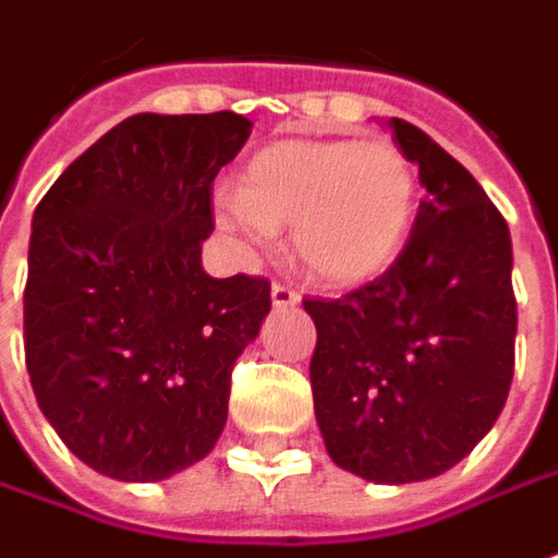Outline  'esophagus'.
Here are the masks:
<instances>
[{"instance_id": "esophagus-1", "label": "esophagus", "mask_w": 558, "mask_h": 558, "mask_svg": "<svg viewBox=\"0 0 558 558\" xmlns=\"http://www.w3.org/2000/svg\"><path fill=\"white\" fill-rule=\"evenodd\" d=\"M299 299H302V292L295 290L292 283H283V280L271 283V302H275V307L299 305Z\"/></svg>"}]
</instances>
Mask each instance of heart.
<instances>
[{
  "mask_svg": "<svg viewBox=\"0 0 558 558\" xmlns=\"http://www.w3.org/2000/svg\"><path fill=\"white\" fill-rule=\"evenodd\" d=\"M414 205V162L389 138L280 142L217 198V220L253 244L295 226V251L317 278L360 283L399 256Z\"/></svg>",
  "mask_w": 558,
  "mask_h": 558,
  "instance_id": "heart-1",
  "label": "heart"
}]
</instances>
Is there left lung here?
I'll use <instances>...</instances> for the list:
<instances>
[{
	"label": "left lung",
	"mask_w": 558,
	"mask_h": 558,
	"mask_svg": "<svg viewBox=\"0 0 558 558\" xmlns=\"http://www.w3.org/2000/svg\"><path fill=\"white\" fill-rule=\"evenodd\" d=\"M426 198L396 263L341 299H305L317 326L314 414L335 465L374 483L438 477L508 401L517 299L510 232L483 186L426 132L389 120Z\"/></svg>",
	"instance_id": "left-lung-1"
}]
</instances>
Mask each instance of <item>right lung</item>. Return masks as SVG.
I'll list each match as a JSON object with an SVG mask.
<instances>
[{
    "mask_svg": "<svg viewBox=\"0 0 558 558\" xmlns=\"http://www.w3.org/2000/svg\"><path fill=\"white\" fill-rule=\"evenodd\" d=\"M251 120L135 114L38 202L23 290V350L41 414L105 477L166 481L205 459L229 411L235 360L271 283L202 268L214 178Z\"/></svg>",
    "mask_w": 558,
    "mask_h": 558,
    "instance_id": "1",
    "label": "right lung"
}]
</instances>
